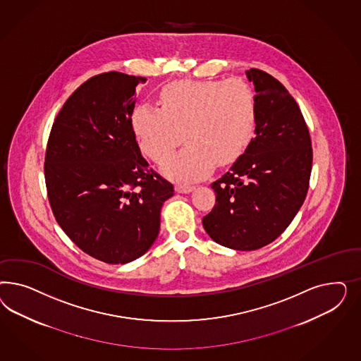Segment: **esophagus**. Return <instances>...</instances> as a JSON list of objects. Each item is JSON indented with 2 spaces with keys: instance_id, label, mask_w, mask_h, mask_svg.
<instances>
[{
  "instance_id": "obj_1",
  "label": "esophagus",
  "mask_w": 361,
  "mask_h": 361,
  "mask_svg": "<svg viewBox=\"0 0 361 361\" xmlns=\"http://www.w3.org/2000/svg\"><path fill=\"white\" fill-rule=\"evenodd\" d=\"M193 189H195L193 185H186V184H177L176 185V190L178 193H190Z\"/></svg>"
}]
</instances>
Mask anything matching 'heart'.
Segmentation results:
<instances>
[{"instance_id":"heart-1","label":"heart","mask_w":361,"mask_h":361,"mask_svg":"<svg viewBox=\"0 0 361 361\" xmlns=\"http://www.w3.org/2000/svg\"><path fill=\"white\" fill-rule=\"evenodd\" d=\"M160 104H137L132 131L142 152L156 163L185 137V147L163 165L175 180H197L216 163H233L252 140L257 103L252 87L240 79L173 82L161 90Z\"/></svg>"}]
</instances>
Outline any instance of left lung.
<instances>
[{"label": "left lung", "instance_id": "obj_1", "mask_svg": "<svg viewBox=\"0 0 361 361\" xmlns=\"http://www.w3.org/2000/svg\"><path fill=\"white\" fill-rule=\"evenodd\" d=\"M255 90V137L212 184L216 205L202 219L209 237L233 250H257L276 240L305 202L312 166L306 121L281 82L246 71Z\"/></svg>", "mask_w": 361, "mask_h": 361}]
</instances>
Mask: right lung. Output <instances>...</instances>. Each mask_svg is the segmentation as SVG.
I'll return each mask as SVG.
<instances>
[{"label": "right lung", "mask_w": 361, "mask_h": 361, "mask_svg": "<svg viewBox=\"0 0 361 361\" xmlns=\"http://www.w3.org/2000/svg\"><path fill=\"white\" fill-rule=\"evenodd\" d=\"M142 77L109 71L66 100L46 149L44 180L55 219L80 250L128 263L149 250L160 212L175 195L142 156L131 115Z\"/></svg>", "instance_id": "right-lung-1"}]
</instances>
